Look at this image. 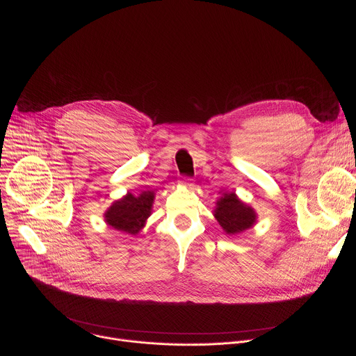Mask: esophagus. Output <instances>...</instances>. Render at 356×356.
Instances as JSON below:
<instances>
[{"mask_svg":"<svg viewBox=\"0 0 356 356\" xmlns=\"http://www.w3.org/2000/svg\"><path fill=\"white\" fill-rule=\"evenodd\" d=\"M184 187H191L194 183H193V179L191 177H181V181H180Z\"/></svg>","mask_w":356,"mask_h":356,"instance_id":"obj_1","label":"esophagus"}]
</instances>
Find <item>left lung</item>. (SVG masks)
<instances>
[{"label":"left lung","mask_w":356,"mask_h":356,"mask_svg":"<svg viewBox=\"0 0 356 356\" xmlns=\"http://www.w3.org/2000/svg\"><path fill=\"white\" fill-rule=\"evenodd\" d=\"M214 217L228 235L241 234L252 228L257 222L255 210L245 204L232 191L224 193V195L217 201Z\"/></svg>","instance_id":"8db88e82"}]
</instances>
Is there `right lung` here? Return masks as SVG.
Listing matches in <instances>:
<instances>
[{
	"label": "right lung",
	"instance_id": "1",
	"mask_svg": "<svg viewBox=\"0 0 356 356\" xmlns=\"http://www.w3.org/2000/svg\"><path fill=\"white\" fill-rule=\"evenodd\" d=\"M155 193L152 190H145L139 195L128 193L113 202V206L104 214V220L117 231L136 235L152 214Z\"/></svg>",
	"mask_w": 356,
	"mask_h": 356
}]
</instances>
